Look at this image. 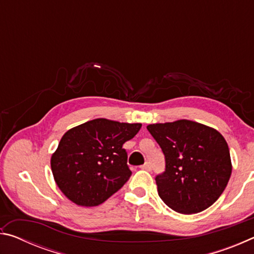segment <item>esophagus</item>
<instances>
[{"label": "esophagus", "mask_w": 254, "mask_h": 254, "mask_svg": "<svg viewBox=\"0 0 254 254\" xmlns=\"http://www.w3.org/2000/svg\"><path fill=\"white\" fill-rule=\"evenodd\" d=\"M141 169H143V170H147V171H150L152 169V167H151V165H150L149 162H145L143 166H141Z\"/></svg>", "instance_id": "1"}]
</instances>
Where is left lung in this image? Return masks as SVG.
<instances>
[{"label":"left lung","mask_w":254,"mask_h":254,"mask_svg":"<svg viewBox=\"0 0 254 254\" xmlns=\"http://www.w3.org/2000/svg\"><path fill=\"white\" fill-rule=\"evenodd\" d=\"M165 154L158 194L175 212L194 214L218 199L229 183L230 149L220 132L189 120L147 127Z\"/></svg>","instance_id":"obj_1"}]
</instances>
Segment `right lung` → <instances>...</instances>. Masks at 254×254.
<instances>
[{"label":"right lung","instance_id":"add662e5","mask_svg":"<svg viewBox=\"0 0 254 254\" xmlns=\"http://www.w3.org/2000/svg\"><path fill=\"white\" fill-rule=\"evenodd\" d=\"M142 127L95 119L68 130L51 157V170L60 190L79 206H97L131 177L123 144Z\"/></svg>","mask_w":254,"mask_h":254}]
</instances>
